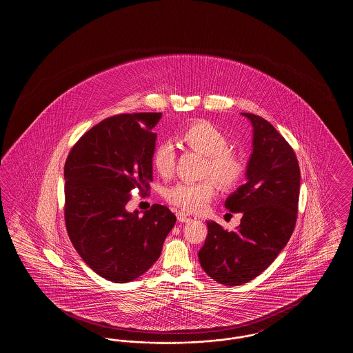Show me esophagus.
<instances>
[{
	"label": "esophagus",
	"mask_w": 353,
	"mask_h": 353,
	"mask_svg": "<svg viewBox=\"0 0 353 353\" xmlns=\"http://www.w3.org/2000/svg\"><path fill=\"white\" fill-rule=\"evenodd\" d=\"M177 219L180 222H188V221H193V219H197V217L194 214H190V213H185V212H179L177 213Z\"/></svg>",
	"instance_id": "1"
}]
</instances>
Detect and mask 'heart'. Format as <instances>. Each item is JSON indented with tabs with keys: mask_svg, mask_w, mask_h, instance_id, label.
<instances>
[{
	"mask_svg": "<svg viewBox=\"0 0 353 353\" xmlns=\"http://www.w3.org/2000/svg\"><path fill=\"white\" fill-rule=\"evenodd\" d=\"M180 140L190 150L206 154L202 174L209 176L200 181H184L173 185L165 193V199L173 206L188 213L203 212L214 199L217 189H230L241 181L246 170L243 156L228 148L229 140L219 127L210 121L192 123L180 132ZM152 163L163 176L173 174L176 167V150L170 141H161L154 148Z\"/></svg>",
	"mask_w": 353,
	"mask_h": 353,
	"instance_id": "heart-1",
	"label": "heart"
}]
</instances>
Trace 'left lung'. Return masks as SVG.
Listing matches in <instances>:
<instances>
[{"label":"left lung","instance_id":"obj_1","mask_svg":"<svg viewBox=\"0 0 353 353\" xmlns=\"http://www.w3.org/2000/svg\"><path fill=\"white\" fill-rule=\"evenodd\" d=\"M252 124V153L248 183L226 200L232 213H241L233 232L208 221V236L199 252L203 271L225 285L248 283L269 268L295 229L301 169L285 137L268 120L242 114Z\"/></svg>","mask_w":353,"mask_h":353}]
</instances>
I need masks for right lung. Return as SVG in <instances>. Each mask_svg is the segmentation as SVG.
<instances>
[{
  "instance_id": "add662e5",
  "label": "right lung",
  "mask_w": 353,
  "mask_h": 353,
  "mask_svg": "<svg viewBox=\"0 0 353 353\" xmlns=\"http://www.w3.org/2000/svg\"><path fill=\"white\" fill-rule=\"evenodd\" d=\"M161 112L104 119L74 144L65 164V223L84 262L114 283L131 282L159 259L176 223L167 206L127 210L131 192H150Z\"/></svg>"
}]
</instances>
